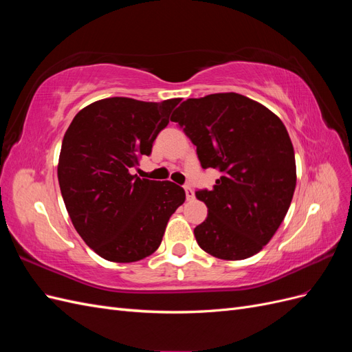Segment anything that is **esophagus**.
I'll return each instance as SVG.
<instances>
[{
	"instance_id": "1",
	"label": "esophagus",
	"mask_w": 352,
	"mask_h": 352,
	"mask_svg": "<svg viewBox=\"0 0 352 352\" xmlns=\"http://www.w3.org/2000/svg\"><path fill=\"white\" fill-rule=\"evenodd\" d=\"M185 192H186V199H194L195 198V194H194V190H192V188L190 186H185Z\"/></svg>"
}]
</instances>
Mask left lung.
<instances>
[{"instance_id":"1","label":"left lung","mask_w":352,"mask_h":352,"mask_svg":"<svg viewBox=\"0 0 352 352\" xmlns=\"http://www.w3.org/2000/svg\"><path fill=\"white\" fill-rule=\"evenodd\" d=\"M172 120L197 146L202 168L221 176L197 198L208 208L194 229L199 247L236 261L263 250L289 210L296 185L295 154L282 120L241 94H211L179 105Z\"/></svg>"}]
</instances>
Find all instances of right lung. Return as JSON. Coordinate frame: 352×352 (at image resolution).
I'll list each match as a JSON object with an SVG mask.
<instances>
[{"label": "right lung", "instance_id": "right-lung-1", "mask_svg": "<svg viewBox=\"0 0 352 352\" xmlns=\"http://www.w3.org/2000/svg\"><path fill=\"white\" fill-rule=\"evenodd\" d=\"M180 98L145 102L124 97L82 109L63 138L58 184L74 229L104 260L133 263L162 243L185 190L131 173L151 153Z\"/></svg>", "mask_w": 352, "mask_h": 352}]
</instances>
